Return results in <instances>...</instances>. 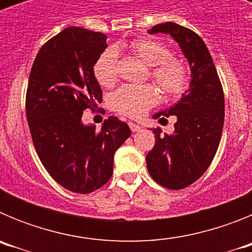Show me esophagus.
<instances>
[{
	"instance_id": "obj_1",
	"label": "esophagus",
	"mask_w": 252,
	"mask_h": 252,
	"mask_svg": "<svg viewBox=\"0 0 252 252\" xmlns=\"http://www.w3.org/2000/svg\"><path fill=\"white\" fill-rule=\"evenodd\" d=\"M128 126H130V128L132 132H137V131H140L142 128L141 126H139V125H136V124H133V122H130V124H128Z\"/></svg>"
}]
</instances>
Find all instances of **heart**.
Returning a JSON list of instances; mask_svg holds the SVG:
<instances>
[{
  "label": "heart",
  "instance_id": "1",
  "mask_svg": "<svg viewBox=\"0 0 252 252\" xmlns=\"http://www.w3.org/2000/svg\"><path fill=\"white\" fill-rule=\"evenodd\" d=\"M133 54L151 68V77L168 95H178L183 93L188 87V70L180 60L170 57V50L157 40L141 37L130 43ZM117 51L110 48L97 58L94 75L98 83L110 87L115 83ZM159 99L158 91L154 87L125 84L111 95V107L121 115L139 119L146 111L157 104Z\"/></svg>",
  "mask_w": 252,
  "mask_h": 252
}]
</instances>
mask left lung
<instances>
[{
  "label": "left lung",
  "mask_w": 252,
  "mask_h": 252,
  "mask_svg": "<svg viewBox=\"0 0 252 252\" xmlns=\"http://www.w3.org/2000/svg\"><path fill=\"white\" fill-rule=\"evenodd\" d=\"M148 32L170 35L190 68L188 91L174 106L153 116L159 122L175 116L174 132L161 135L160 127L151 128L155 146L146 155L148 170L157 183L183 189L203 175L217 153L223 128V91L208 48L194 31L165 22Z\"/></svg>",
  "instance_id": "obj_1"
}]
</instances>
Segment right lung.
Segmentation results:
<instances>
[{
  "instance_id": "right-lung-1",
  "label": "right lung",
  "mask_w": 252,
  "mask_h": 252,
  "mask_svg": "<svg viewBox=\"0 0 252 252\" xmlns=\"http://www.w3.org/2000/svg\"><path fill=\"white\" fill-rule=\"evenodd\" d=\"M106 41L102 32L64 29L40 49L29 78L26 117L37 155L57 183L81 194L110 180L116 150L131 135L113 116L99 131L82 121L84 110L102 101L93 66Z\"/></svg>"
}]
</instances>
